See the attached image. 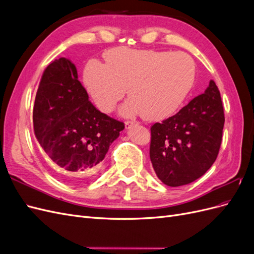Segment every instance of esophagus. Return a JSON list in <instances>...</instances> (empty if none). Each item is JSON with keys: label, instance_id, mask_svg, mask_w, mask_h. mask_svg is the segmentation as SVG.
Masks as SVG:
<instances>
[{"label": "esophagus", "instance_id": "esophagus-1", "mask_svg": "<svg viewBox=\"0 0 254 254\" xmlns=\"http://www.w3.org/2000/svg\"><path fill=\"white\" fill-rule=\"evenodd\" d=\"M136 124H137V122H135V121H126L125 122V127H126V129H129V128H131L132 126L136 125Z\"/></svg>", "mask_w": 254, "mask_h": 254}]
</instances>
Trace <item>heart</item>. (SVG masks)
<instances>
[{"label":"heart","mask_w":254,"mask_h":254,"mask_svg":"<svg viewBox=\"0 0 254 254\" xmlns=\"http://www.w3.org/2000/svg\"><path fill=\"white\" fill-rule=\"evenodd\" d=\"M106 64L91 60L83 79L91 97L102 112L109 113L127 93L122 107L126 117L141 113L148 121H160L178 111L193 89L196 64L183 52L111 49Z\"/></svg>","instance_id":"b5f03b06"}]
</instances>
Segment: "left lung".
Returning a JSON list of instances; mask_svg holds the SVG:
<instances>
[{
	"mask_svg": "<svg viewBox=\"0 0 254 254\" xmlns=\"http://www.w3.org/2000/svg\"><path fill=\"white\" fill-rule=\"evenodd\" d=\"M224 124L219 90L211 80L204 93L150 127L149 156L158 178L181 187L204 175L218 156Z\"/></svg>",
	"mask_w": 254,
	"mask_h": 254,
	"instance_id": "1",
	"label": "left lung"
}]
</instances>
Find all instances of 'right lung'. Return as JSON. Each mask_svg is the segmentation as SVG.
I'll return each instance as SVG.
<instances>
[{
  "instance_id": "right-lung-1",
  "label": "right lung",
  "mask_w": 254,
  "mask_h": 254,
  "mask_svg": "<svg viewBox=\"0 0 254 254\" xmlns=\"http://www.w3.org/2000/svg\"><path fill=\"white\" fill-rule=\"evenodd\" d=\"M34 131L63 180L76 184L92 178L111 143L125 128L89 101L77 70L66 58L45 68L33 111Z\"/></svg>"
}]
</instances>
